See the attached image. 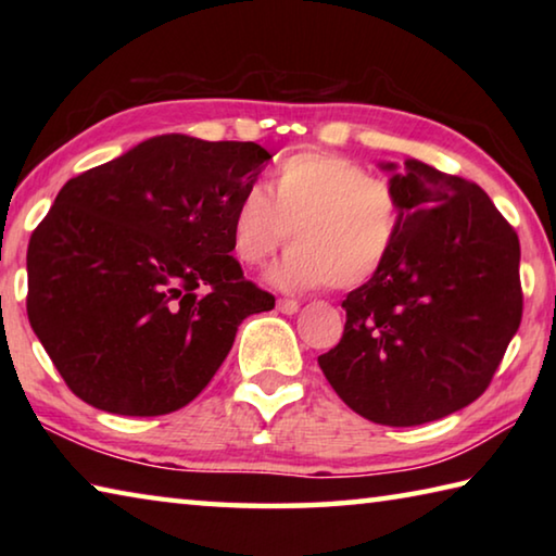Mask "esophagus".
I'll return each instance as SVG.
<instances>
[{
  "label": "esophagus",
  "instance_id": "1",
  "mask_svg": "<svg viewBox=\"0 0 556 556\" xmlns=\"http://www.w3.org/2000/svg\"><path fill=\"white\" fill-rule=\"evenodd\" d=\"M277 308H279L281 314L291 316V314L299 312V301H294V299H279V301H277Z\"/></svg>",
  "mask_w": 556,
  "mask_h": 556
}]
</instances>
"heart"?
Wrapping results in <instances>:
<instances>
[{"label":"heart","instance_id":"b5f03b06","mask_svg":"<svg viewBox=\"0 0 556 556\" xmlns=\"http://www.w3.org/2000/svg\"><path fill=\"white\" fill-rule=\"evenodd\" d=\"M400 230L402 201L390 178L343 154L299 152L271 168L267 191L250 186L235 201L230 250L255 267L289 238L294 248L269 269L271 285L355 289L382 269Z\"/></svg>","mask_w":556,"mask_h":556}]
</instances>
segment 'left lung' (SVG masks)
Instances as JSON below:
<instances>
[{
	"instance_id": "8db88e82",
	"label": "left lung",
	"mask_w": 556,
	"mask_h": 556,
	"mask_svg": "<svg viewBox=\"0 0 556 556\" xmlns=\"http://www.w3.org/2000/svg\"><path fill=\"white\" fill-rule=\"evenodd\" d=\"M402 230L345 296L341 343L318 355L338 397L384 427H417L481 397L520 328V240L481 186L407 159L382 162Z\"/></svg>"
}]
</instances>
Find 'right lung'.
Returning <instances> with one entry per match:
<instances>
[{"label": "right lung", "mask_w": 556, "mask_h": 556, "mask_svg": "<svg viewBox=\"0 0 556 556\" xmlns=\"http://www.w3.org/2000/svg\"><path fill=\"white\" fill-rule=\"evenodd\" d=\"M271 154L162 135L65 184L26 252L29 324L83 402L186 407L275 296L230 255V213Z\"/></svg>", "instance_id": "obj_1"}]
</instances>
